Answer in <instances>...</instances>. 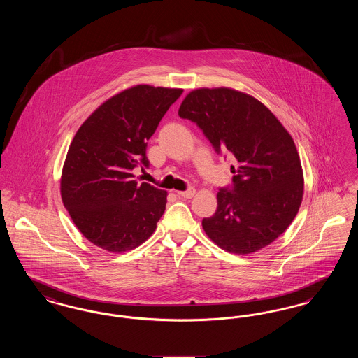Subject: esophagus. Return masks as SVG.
<instances>
[{
    "instance_id": "1",
    "label": "esophagus",
    "mask_w": 358,
    "mask_h": 358,
    "mask_svg": "<svg viewBox=\"0 0 358 358\" xmlns=\"http://www.w3.org/2000/svg\"><path fill=\"white\" fill-rule=\"evenodd\" d=\"M194 194H196V189L194 187H190V189L184 190V192H178V196H181L184 199H192Z\"/></svg>"
}]
</instances>
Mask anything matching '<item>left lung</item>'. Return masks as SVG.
<instances>
[{"label":"left lung","mask_w":358,"mask_h":358,"mask_svg":"<svg viewBox=\"0 0 358 358\" xmlns=\"http://www.w3.org/2000/svg\"><path fill=\"white\" fill-rule=\"evenodd\" d=\"M178 115L203 130L217 153L232 154V189L217 193V209L203 220L208 238L238 255L252 254L279 238L303 197V171L295 143L256 98L228 87L197 88Z\"/></svg>","instance_id":"left-lung-1"}]
</instances>
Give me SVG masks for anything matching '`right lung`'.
Masks as SVG:
<instances>
[{"label": "right lung", "instance_id": "1", "mask_svg": "<svg viewBox=\"0 0 358 358\" xmlns=\"http://www.w3.org/2000/svg\"><path fill=\"white\" fill-rule=\"evenodd\" d=\"M182 88L133 85L102 103L79 127L66 157L60 193L76 228L108 252L134 250L153 235L166 190L138 184L146 146Z\"/></svg>", "mask_w": 358, "mask_h": 358}]
</instances>
